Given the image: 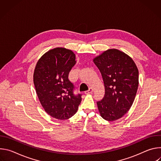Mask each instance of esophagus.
I'll return each instance as SVG.
<instances>
[{"mask_svg":"<svg viewBox=\"0 0 161 161\" xmlns=\"http://www.w3.org/2000/svg\"><path fill=\"white\" fill-rule=\"evenodd\" d=\"M92 92H93V88L90 87V88H89V89H88L87 91L85 92V93L86 94H91Z\"/></svg>","mask_w":161,"mask_h":161,"instance_id":"1","label":"esophagus"}]
</instances>
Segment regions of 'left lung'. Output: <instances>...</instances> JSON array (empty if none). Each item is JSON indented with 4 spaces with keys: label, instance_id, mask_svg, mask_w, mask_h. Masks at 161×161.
Wrapping results in <instances>:
<instances>
[{
    "label": "left lung",
    "instance_id": "8db88e82",
    "mask_svg": "<svg viewBox=\"0 0 161 161\" xmlns=\"http://www.w3.org/2000/svg\"><path fill=\"white\" fill-rule=\"evenodd\" d=\"M103 79L105 94L97 102L102 118L114 121L130 109L139 84V71L128 55L117 49H109L93 59Z\"/></svg>",
    "mask_w": 161,
    "mask_h": 161
}]
</instances>
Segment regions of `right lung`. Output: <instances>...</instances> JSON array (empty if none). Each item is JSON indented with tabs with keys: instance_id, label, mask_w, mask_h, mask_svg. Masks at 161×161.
Listing matches in <instances>:
<instances>
[{
	"instance_id": "right-lung-1",
	"label": "right lung",
	"mask_w": 161,
	"mask_h": 161,
	"mask_svg": "<svg viewBox=\"0 0 161 161\" xmlns=\"http://www.w3.org/2000/svg\"><path fill=\"white\" fill-rule=\"evenodd\" d=\"M76 62L73 51L55 48L37 61L33 76L39 100L44 111L58 120H66L77 112L81 95H75L74 85L68 79Z\"/></svg>"
}]
</instances>
